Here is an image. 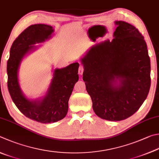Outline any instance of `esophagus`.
Returning <instances> with one entry per match:
<instances>
[{
	"instance_id": "1",
	"label": "esophagus",
	"mask_w": 159,
	"mask_h": 159,
	"mask_svg": "<svg viewBox=\"0 0 159 159\" xmlns=\"http://www.w3.org/2000/svg\"><path fill=\"white\" fill-rule=\"evenodd\" d=\"M83 72H84V67L82 66H80L79 67V69H78V73L82 75Z\"/></svg>"
}]
</instances>
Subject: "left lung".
<instances>
[{"label": "left lung", "instance_id": "1", "mask_svg": "<svg viewBox=\"0 0 159 159\" xmlns=\"http://www.w3.org/2000/svg\"><path fill=\"white\" fill-rule=\"evenodd\" d=\"M113 39L95 44L80 59L93 109L102 119L120 121L139 110L150 89V59L136 27L116 20Z\"/></svg>", "mask_w": 159, "mask_h": 159}]
</instances>
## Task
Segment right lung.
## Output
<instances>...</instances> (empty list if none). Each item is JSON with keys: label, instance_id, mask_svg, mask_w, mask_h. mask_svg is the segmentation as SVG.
<instances>
[{"label": "right lung", "instance_id": "add662e5", "mask_svg": "<svg viewBox=\"0 0 159 159\" xmlns=\"http://www.w3.org/2000/svg\"><path fill=\"white\" fill-rule=\"evenodd\" d=\"M54 29L46 24H35L27 28L18 37L10 48L7 61V86L14 103L24 116L41 123H52L61 120L66 116L68 100L75 83L79 80V63L52 69V79L43 96L29 99L20 86L19 70L26 55L34 51L39 46L50 39Z\"/></svg>", "mask_w": 159, "mask_h": 159}]
</instances>
